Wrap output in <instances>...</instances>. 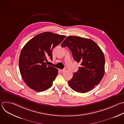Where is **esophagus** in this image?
<instances>
[{"label":"esophagus","mask_w":124,"mask_h":124,"mask_svg":"<svg viewBox=\"0 0 124 124\" xmlns=\"http://www.w3.org/2000/svg\"><path fill=\"white\" fill-rule=\"evenodd\" d=\"M60 71L61 72H64L65 71V69H63V70H60Z\"/></svg>","instance_id":"obj_1"}]
</instances>
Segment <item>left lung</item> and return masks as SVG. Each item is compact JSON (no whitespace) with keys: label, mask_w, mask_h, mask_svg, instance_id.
<instances>
[{"label":"left lung","mask_w":124,"mask_h":124,"mask_svg":"<svg viewBox=\"0 0 124 124\" xmlns=\"http://www.w3.org/2000/svg\"><path fill=\"white\" fill-rule=\"evenodd\" d=\"M68 47L73 58L81 67L68 81L74 91L86 93L97 85L105 73L104 54L93 40L77 36H69L62 42V47Z\"/></svg>","instance_id":"left-lung-1"}]
</instances>
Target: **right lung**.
<instances>
[{"mask_svg": "<svg viewBox=\"0 0 124 124\" xmlns=\"http://www.w3.org/2000/svg\"><path fill=\"white\" fill-rule=\"evenodd\" d=\"M65 37L44 32L35 35L24 46L19 56V67L21 75L29 88L40 92L53 85L58 70L47 65V58L52 59V50Z\"/></svg>", "mask_w": 124, "mask_h": 124, "instance_id": "add662e5", "label": "right lung"}]
</instances>
